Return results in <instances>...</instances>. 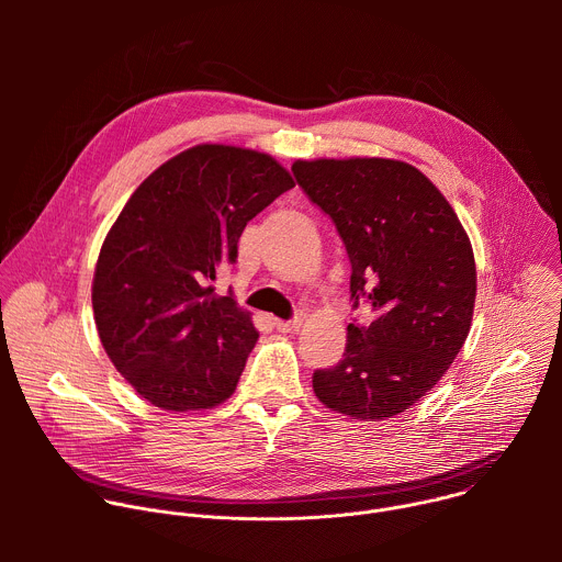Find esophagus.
<instances>
[{"mask_svg": "<svg viewBox=\"0 0 562 562\" xmlns=\"http://www.w3.org/2000/svg\"><path fill=\"white\" fill-rule=\"evenodd\" d=\"M273 325L280 334H297L300 331V319H276Z\"/></svg>", "mask_w": 562, "mask_h": 562, "instance_id": "34e87169", "label": "esophagus"}]
</instances>
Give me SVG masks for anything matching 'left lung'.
Masks as SVG:
<instances>
[{"label":"left lung","mask_w":562,"mask_h":562,"mask_svg":"<svg viewBox=\"0 0 562 562\" xmlns=\"http://www.w3.org/2000/svg\"><path fill=\"white\" fill-rule=\"evenodd\" d=\"M325 211L351 262V302L369 327H347L342 360L313 371V391L353 420L403 414L462 349L475 302L469 237L445 195L412 165L382 157L313 159L291 167Z\"/></svg>","instance_id":"left-lung-1"}]
</instances>
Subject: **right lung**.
I'll return each mask as SVG.
<instances>
[{"label": "right lung", "mask_w": 562, "mask_h": 562, "mask_svg": "<svg viewBox=\"0 0 562 562\" xmlns=\"http://www.w3.org/2000/svg\"><path fill=\"white\" fill-rule=\"evenodd\" d=\"M293 187L271 155L200 144L128 198L98 258L93 311L111 362L150 405L200 412L235 391L258 331L211 284L237 262L247 222Z\"/></svg>", "instance_id": "add662e5"}]
</instances>
